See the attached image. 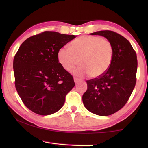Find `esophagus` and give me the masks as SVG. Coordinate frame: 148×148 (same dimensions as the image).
<instances>
[{"label":"esophagus","mask_w":148,"mask_h":148,"mask_svg":"<svg viewBox=\"0 0 148 148\" xmlns=\"http://www.w3.org/2000/svg\"><path fill=\"white\" fill-rule=\"evenodd\" d=\"M74 80L75 84L78 83V82L80 81V79H78V78H77V77H74Z\"/></svg>","instance_id":"obj_1"}]
</instances>
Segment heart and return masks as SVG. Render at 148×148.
<instances>
[{
	"mask_svg": "<svg viewBox=\"0 0 148 148\" xmlns=\"http://www.w3.org/2000/svg\"><path fill=\"white\" fill-rule=\"evenodd\" d=\"M57 58L67 71L74 69L78 77L87 75L92 78L101 77L109 69L113 58V47L107 39L97 36H82L70 44V48L63 47L57 52Z\"/></svg>",
	"mask_w": 148,
	"mask_h": 148,
	"instance_id": "obj_1",
	"label": "heart"
}]
</instances>
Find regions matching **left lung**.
I'll list each match as a JSON object with an SVG mask.
<instances>
[{
	"label": "left lung",
	"mask_w": 148,
	"mask_h": 148,
	"mask_svg": "<svg viewBox=\"0 0 148 148\" xmlns=\"http://www.w3.org/2000/svg\"><path fill=\"white\" fill-rule=\"evenodd\" d=\"M100 35L110 42L113 47V58L109 69L101 77L87 80V89L83 95L85 107L98 116H110L121 109L136 82L137 57L127 40L112 31L91 33Z\"/></svg>",
	"instance_id": "left-lung-1"
}]
</instances>
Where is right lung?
I'll list each match as a JSON object with an SVG mask.
<instances>
[{
    "label": "right lung",
    "mask_w": 148,
    "mask_h": 148,
    "mask_svg": "<svg viewBox=\"0 0 148 148\" xmlns=\"http://www.w3.org/2000/svg\"><path fill=\"white\" fill-rule=\"evenodd\" d=\"M74 35L44 31L29 37L14 59L15 86L23 104L41 116L61 108L75 86L73 77L59 62L57 52Z\"/></svg>",
    "instance_id": "add662e5"
}]
</instances>
